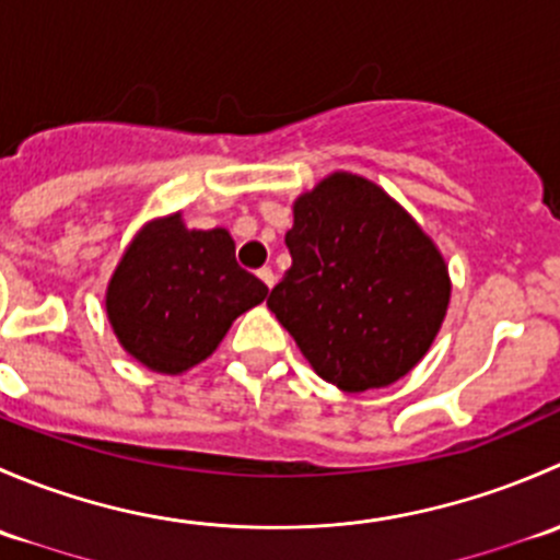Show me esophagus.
<instances>
[{
	"instance_id": "esophagus-1",
	"label": "esophagus",
	"mask_w": 560,
	"mask_h": 560,
	"mask_svg": "<svg viewBox=\"0 0 560 560\" xmlns=\"http://www.w3.org/2000/svg\"><path fill=\"white\" fill-rule=\"evenodd\" d=\"M257 276H259V281H262V284L268 287V290L276 284V276H273V270H270V268H259Z\"/></svg>"
}]
</instances>
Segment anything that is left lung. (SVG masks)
I'll return each instance as SVG.
<instances>
[{
	"label": "left lung",
	"mask_w": 560,
	"mask_h": 560,
	"mask_svg": "<svg viewBox=\"0 0 560 560\" xmlns=\"http://www.w3.org/2000/svg\"><path fill=\"white\" fill-rule=\"evenodd\" d=\"M292 265L268 308L303 358L347 393L409 374L442 327L450 276L420 224L376 184L332 173L298 197Z\"/></svg>",
	"instance_id": "obj_1"
}]
</instances>
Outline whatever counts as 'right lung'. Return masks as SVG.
<instances>
[{"instance_id": "1", "label": "right lung", "mask_w": 560, "mask_h": 560, "mask_svg": "<svg viewBox=\"0 0 560 560\" xmlns=\"http://www.w3.org/2000/svg\"><path fill=\"white\" fill-rule=\"evenodd\" d=\"M268 287L235 262L228 230H186L180 213L145 224L107 284V319L121 347L160 374L206 360L235 316Z\"/></svg>"}]
</instances>
